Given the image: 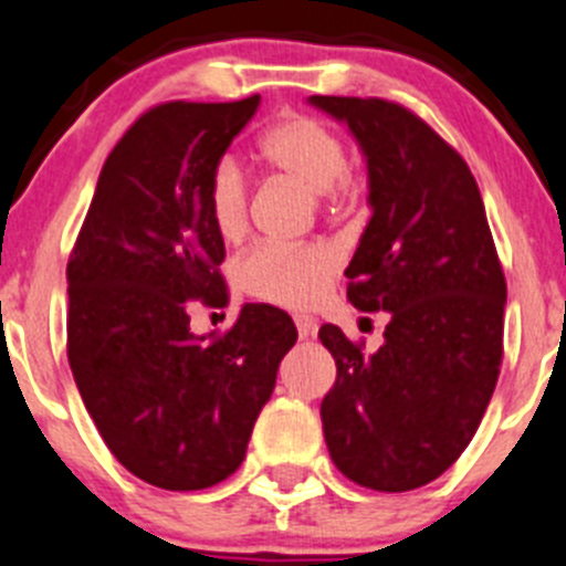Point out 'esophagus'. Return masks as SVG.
<instances>
[{
  "mask_svg": "<svg viewBox=\"0 0 566 566\" xmlns=\"http://www.w3.org/2000/svg\"><path fill=\"white\" fill-rule=\"evenodd\" d=\"M295 329H298L301 340H307V337H313L315 329H318V321L310 318V315H295Z\"/></svg>",
  "mask_w": 566,
  "mask_h": 566,
  "instance_id": "obj_1",
  "label": "esophagus"
}]
</instances>
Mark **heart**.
<instances>
[{
	"instance_id": "obj_1",
	"label": "heart",
	"mask_w": 566,
	"mask_h": 566,
	"mask_svg": "<svg viewBox=\"0 0 566 566\" xmlns=\"http://www.w3.org/2000/svg\"><path fill=\"white\" fill-rule=\"evenodd\" d=\"M262 156L284 176L315 195H337L346 184L348 156L343 139L315 116L295 114L262 136ZM209 218L223 240H240L248 229V181L240 161L223 156L209 176ZM340 251L329 242H259L240 259L237 276L253 298L279 307H315L340 273Z\"/></svg>"
}]
</instances>
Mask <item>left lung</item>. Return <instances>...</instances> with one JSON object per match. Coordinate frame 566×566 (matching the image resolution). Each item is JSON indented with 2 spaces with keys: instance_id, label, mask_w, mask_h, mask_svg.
<instances>
[{
  "instance_id": "1",
  "label": "left lung",
  "mask_w": 566,
  "mask_h": 566,
  "mask_svg": "<svg viewBox=\"0 0 566 566\" xmlns=\"http://www.w3.org/2000/svg\"><path fill=\"white\" fill-rule=\"evenodd\" d=\"M310 105L346 125L366 156L371 220L346 268L348 301L388 313L374 355L321 326L337 366L321 402L326 447L366 489H419L461 458L497 385V248L467 161L413 111L321 94Z\"/></svg>"
}]
</instances>
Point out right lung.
<instances>
[{"label":"right lung","mask_w":566,"mask_h":566,"mask_svg":"<svg viewBox=\"0 0 566 566\" xmlns=\"http://www.w3.org/2000/svg\"><path fill=\"white\" fill-rule=\"evenodd\" d=\"M256 108L259 94L142 114L105 158L66 265V352L83 405L116 461L167 491L237 472L298 337L268 304H245L226 335L189 329L195 298L229 301L206 189Z\"/></svg>","instance_id":"add662e5"}]
</instances>
